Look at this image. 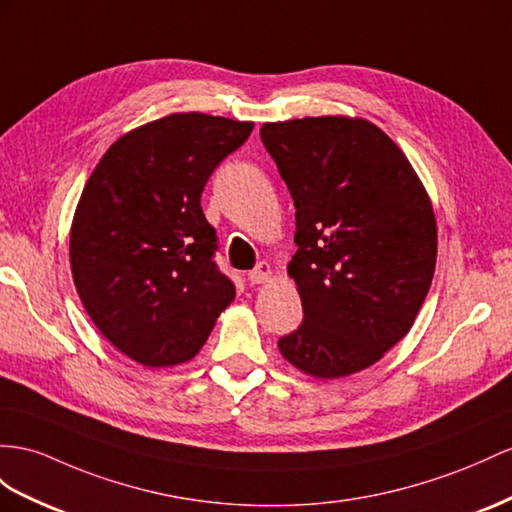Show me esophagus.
I'll return each mask as SVG.
<instances>
[{
	"instance_id": "34e87169",
	"label": "esophagus",
	"mask_w": 512,
	"mask_h": 512,
	"mask_svg": "<svg viewBox=\"0 0 512 512\" xmlns=\"http://www.w3.org/2000/svg\"><path fill=\"white\" fill-rule=\"evenodd\" d=\"M270 277H272V268L268 264H264V261H261L257 268H253L251 272L246 274V279H248V283H251V285L266 283Z\"/></svg>"
}]
</instances>
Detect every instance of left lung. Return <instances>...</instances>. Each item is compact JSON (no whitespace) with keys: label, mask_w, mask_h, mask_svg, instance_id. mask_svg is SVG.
Returning <instances> with one entry per match:
<instances>
[{"label":"left lung","mask_w":512,"mask_h":512,"mask_svg":"<svg viewBox=\"0 0 512 512\" xmlns=\"http://www.w3.org/2000/svg\"><path fill=\"white\" fill-rule=\"evenodd\" d=\"M259 136L296 207L287 272L305 316L279 339L281 355L316 378L370 368L409 333L435 274L437 222L422 181L363 119L266 123Z\"/></svg>","instance_id":"obj_1"}]
</instances>
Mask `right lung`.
Returning <instances> with one entry per match:
<instances>
[{"label": "right lung", "mask_w": 512, "mask_h": 512, "mask_svg": "<svg viewBox=\"0 0 512 512\" xmlns=\"http://www.w3.org/2000/svg\"><path fill=\"white\" fill-rule=\"evenodd\" d=\"M251 131L170 114L121 136L86 181L71 225L77 294L101 335L147 368L190 361L235 296L201 194Z\"/></svg>", "instance_id": "right-lung-1"}]
</instances>
